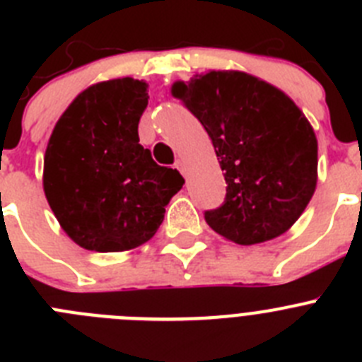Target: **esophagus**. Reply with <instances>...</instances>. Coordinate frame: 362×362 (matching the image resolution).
<instances>
[{"mask_svg": "<svg viewBox=\"0 0 362 362\" xmlns=\"http://www.w3.org/2000/svg\"><path fill=\"white\" fill-rule=\"evenodd\" d=\"M175 168H177L181 174H185V163L181 161V159H177V161H175Z\"/></svg>", "mask_w": 362, "mask_h": 362, "instance_id": "obj_1", "label": "esophagus"}]
</instances>
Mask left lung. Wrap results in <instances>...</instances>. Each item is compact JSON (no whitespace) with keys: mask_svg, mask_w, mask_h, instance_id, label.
Listing matches in <instances>:
<instances>
[{"mask_svg":"<svg viewBox=\"0 0 362 362\" xmlns=\"http://www.w3.org/2000/svg\"><path fill=\"white\" fill-rule=\"evenodd\" d=\"M172 95L201 121L225 170V203L204 212L210 228L246 246L292 228L317 185V137L300 108L239 70L196 74Z\"/></svg>","mask_w":362,"mask_h":362,"instance_id":"left-lung-1","label":"left lung"}]
</instances>
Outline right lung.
I'll list each match as a JSON object with an SVG mask.
<instances>
[{
	"mask_svg": "<svg viewBox=\"0 0 362 362\" xmlns=\"http://www.w3.org/2000/svg\"><path fill=\"white\" fill-rule=\"evenodd\" d=\"M148 85L132 78L95 83L74 99L45 150L43 190L62 228L85 250L124 252L158 232L183 188L139 145Z\"/></svg>",
	"mask_w": 362,
	"mask_h": 362,
	"instance_id": "obj_1",
	"label": "right lung"
}]
</instances>
